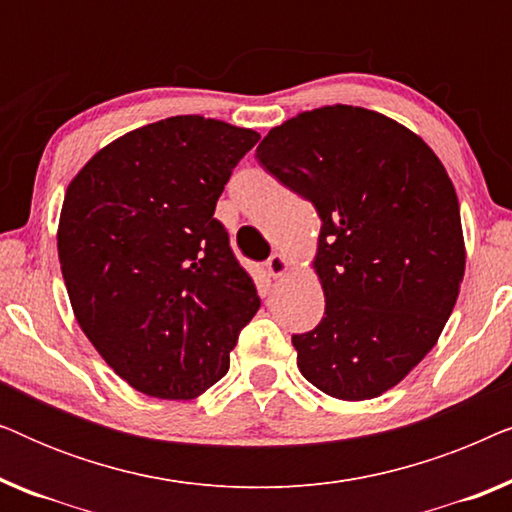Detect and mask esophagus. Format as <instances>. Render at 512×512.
<instances>
[{
  "label": "esophagus",
  "instance_id": "1",
  "mask_svg": "<svg viewBox=\"0 0 512 512\" xmlns=\"http://www.w3.org/2000/svg\"><path fill=\"white\" fill-rule=\"evenodd\" d=\"M265 270L270 272V277H282V275H286V270H289V261L275 251V254L265 261Z\"/></svg>",
  "mask_w": 512,
  "mask_h": 512
}]
</instances>
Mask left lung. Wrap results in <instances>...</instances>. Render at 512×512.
I'll use <instances>...</instances> for the list:
<instances>
[{
    "label": "left lung",
    "mask_w": 512,
    "mask_h": 512,
    "mask_svg": "<svg viewBox=\"0 0 512 512\" xmlns=\"http://www.w3.org/2000/svg\"><path fill=\"white\" fill-rule=\"evenodd\" d=\"M256 158L321 219L314 268L326 310L291 338L300 373L342 401L384 394L436 345L464 279L443 163L401 123L347 104L277 125Z\"/></svg>",
    "instance_id": "8db88e82"
}]
</instances>
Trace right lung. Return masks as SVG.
Listing matches in <instances>:
<instances>
[{
    "label": "right lung",
    "mask_w": 512,
    "mask_h": 512,
    "mask_svg": "<svg viewBox=\"0 0 512 512\" xmlns=\"http://www.w3.org/2000/svg\"><path fill=\"white\" fill-rule=\"evenodd\" d=\"M261 135L172 116L104 146L65 193L62 277L104 361L146 396L186 401L228 373L261 307L216 200Z\"/></svg>",
    "instance_id": "1"
}]
</instances>
